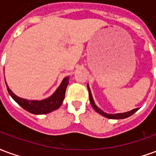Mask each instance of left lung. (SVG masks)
I'll return each mask as SVG.
<instances>
[{
	"label": "left lung",
	"mask_w": 156,
	"mask_h": 156,
	"mask_svg": "<svg viewBox=\"0 0 156 156\" xmlns=\"http://www.w3.org/2000/svg\"><path fill=\"white\" fill-rule=\"evenodd\" d=\"M88 89V94H89V100H90V103H91V105L93 106V108H94V110L97 113H98L99 115H103L106 118H108V119H125V118H128L131 116L132 115H134L135 112L137 111L139 108H134L133 110H130V111L126 112V113H120V114H115V115H110V114H106L104 111H102L100 108L96 106L94 101V98H93V96H92L91 90H90V88L88 84L87 85Z\"/></svg>",
	"instance_id": "1"
}]
</instances>
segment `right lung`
I'll use <instances>...</instances> for the list:
<instances>
[{"mask_svg":"<svg viewBox=\"0 0 156 156\" xmlns=\"http://www.w3.org/2000/svg\"><path fill=\"white\" fill-rule=\"evenodd\" d=\"M68 79H69L68 77L63 78L61 84L57 88L54 94L49 98H45L43 100H27L25 98H20L12 93V90L6 84V83L5 84L9 94L25 110L28 111L29 113H32L33 115H45L58 109L62 105L64 99L66 88L68 84Z\"/></svg>","mask_w":156,"mask_h":156,"instance_id":"1","label":"right lung"}]
</instances>
